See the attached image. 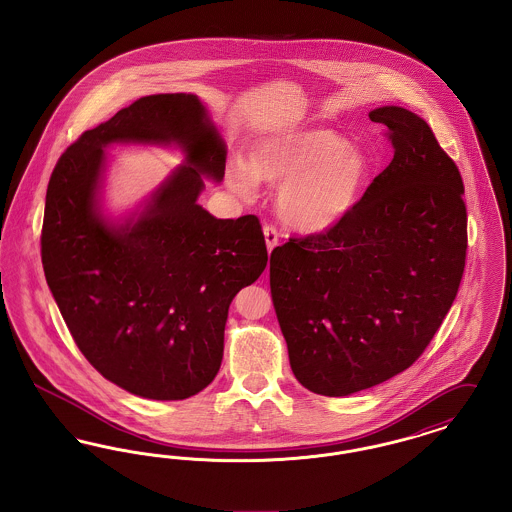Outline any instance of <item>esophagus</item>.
Segmentation results:
<instances>
[{
	"mask_svg": "<svg viewBox=\"0 0 512 512\" xmlns=\"http://www.w3.org/2000/svg\"><path fill=\"white\" fill-rule=\"evenodd\" d=\"M263 234H265V244H267L268 253L278 245V230L274 226H265L263 228Z\"/></svg>",
	"mask_w": 512,
	"mask_h": 512,
	"instance_id": "34e87169",
	"label": "esophagus"
}]
</instances>
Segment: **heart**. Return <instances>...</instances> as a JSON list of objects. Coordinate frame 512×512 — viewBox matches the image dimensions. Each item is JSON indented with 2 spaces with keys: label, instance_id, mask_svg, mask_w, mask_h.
<instances>
[{
  "label": "heart",
  "instance_id": "heart-1",
  "mask_svg": "<svg viewBox=\"0 0 512 512\" xmlns=\"http://www.w3.org/2000/svg\"><path fill=\"white\" fill-rule=\"evenodd\" d=\"M374 169L368 151L330 128H292L251 140L247 157L226 165V184L253 197L259 180L280 184L276 213L301 234H324L347 219L365 194Z\"/></svg>",
  "mask_w": 512,
  "mask_h": 512
}]
</instances>
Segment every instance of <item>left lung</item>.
<instances>
[{
	"label": "left lung",
	"instance_id": "obj_1",
	"mask_svg": "<svg viewBox=\"0 0 512 512\" xmlns=\"http://www.w3.org/2000/svg\"><path fill=\"white\" fill-rule=\"evenodd\" d=\"M393 159L353 213L326 234L270 253V295L297 382L345 397L422 355L449 313L466 259L457 165L416 113L384 105Z\"/></svg>",
	"mask_w": 512,
	"mask_h": 512
}]
</instances>
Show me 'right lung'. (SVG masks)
<instances>
[{
	"mask_svg": "<svg viewBox=\"0 0 512 512\" xmlns=\"http://www.w3.org/2000/svg\"><path fill=\"white\" fill-rule=\"evenodd\" d=\"M113 145L176 148L183 165L132 210L103 207ZM226 142L194 94L134 101L86 130L55 165L42 265L78 349L98 372L144 399L178 401L217 376L236 293L267 267L255 215L217 219L197 199L220 184Z\"/></svg>",
	"mask_w": 512,
	"mask_h": 512,
	"instance_id": "add662e5",
	"label": "right lung"
}]
</instances>
